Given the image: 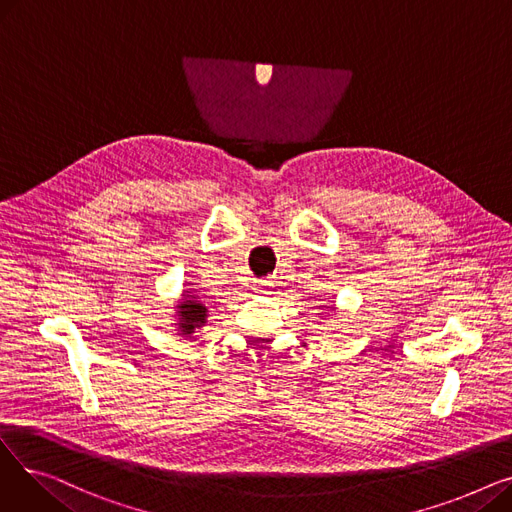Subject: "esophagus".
<instances>
[{"label": "esophagus", "instance_id": "obj_1", "mask_svg": "<svg viewBox=\"0 0 512 512\" xmlns=\"http://www.w3.org/2000/svg\"><path fill=\"white\" fill-rule=\"evenodd\" d=\"M265 288H267V282H263V280H261V282L257 284V288H255V290H259V292H267Z\"/></svg>", "mask_w": 512, "mask_h": 512}]
</instances>
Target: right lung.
Returning a JSON list of instances; mask_svg holds the SVG:
<instances>
[{
	"label": "right lung",
	"mask_w": 512,
	"mask_h": 512,
	"mask_svg": "<svg viewBox=\"0 0 512 512\" xmlns=\"http://www.w3.org/2000/svg\"><path fill=\"white\" fill-rule=\"evenodd\" d=\"M178 315V332L182 336H191L195 330L205 326L207 321V307L205 301L197 294H184L180 305H176Z\"/></svg>",
	"instance_id": "1"
}]
</instances>
